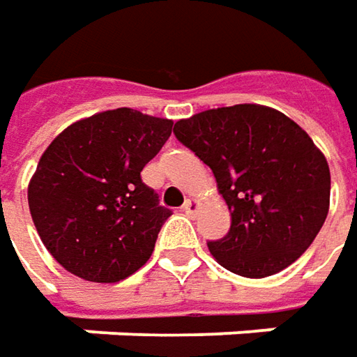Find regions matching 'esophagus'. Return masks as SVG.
<instances>
[{
	"label": "esophagus",
	"instance_id": "obj_1",
	"mask_svg": "<svg viewBox=\"0 0 357 357\" xmlns=\"http://www.w3.org/2000/svg\"><path fill=\"white\" fill-rule=\"evenodd\" d=\"M199 208H200V202L197 199H188L185 202V206H183V211H185L188 216H192V214L199 213Z\"/></svg>",
	"mask_w": 357,
	"mask_h": 357
}]
</instances>
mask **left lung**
I'll list each match as a JSON object with an SVG mask.
<instances>
[{
	"instance_id": "8db88e82",
	"label": "left lung",
	"mask_w": 357,
	"mask_h": 357,
	"mask_svg": "<svg viewBox=\"0 0 357 357\" xmlns=\"http://www.w3.org/2000/svg\"><path fill=\"white\" fill-rule=\"evenodd\" d=\"M174 137L211 167L232 216L208 250L222 266L264 278L308 250L330 208V169L308 132L262 105L208 109Z\"/></svg>"
}]
</instances>
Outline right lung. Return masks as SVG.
<instances>
[{
	"label": "right lung",
	"instance_id": "1",
	"mask_svg": "<svg viewBox=\"0 0 357 357\" xmlns=\"http://www.w3.org/2000/svg\"><path fill=\"white\" fill-rule=\"evenodd\" d=\"M171 130L169 119L121 107L69 125L45 149L27 200L45 248L67 272L107 284L151 258L172 213L141 171Z\"/></svg>",
	"mask_w": 357,
	"mask_h": 357
}]
</instances>
